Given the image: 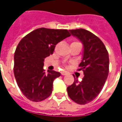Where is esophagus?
Segmentation results:
<instances>
[{
	"label": "esophagus",
	"instance_id": "esophagus-1",
	"mask_svg": "<svg viewBox=\"0 0 122 122\" xmlns=\"http://www.w3.org/2000/svg\"><path fill=\"white\" fill-rule=\"evenodd\" d=\"M61 73V74H62V75H66V74H67V72H66V71H62Z\"/></svg>",
	"mask_w": 122,
	"mask_h": 122
}]
</instances>
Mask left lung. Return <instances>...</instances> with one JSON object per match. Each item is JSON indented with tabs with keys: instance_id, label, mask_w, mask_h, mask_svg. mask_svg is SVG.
Listing matches in <instances>:
<instances>
[{
	"instance_id": "8db88e82",
	"label": "left lung",
	"mask_w": 122,
	"mask_h": 122,
	"mask_svg": "<svg viewBox=\"0 0 122 122\" xmlns=\"http://www.w3.org/2000/svg\"><path fill=\"white\" fill-rule=\"evenodd\" d=\"M69 31L84 46L83 57L78 71L82 70L84 76L81 82L74 78L73 84L67 87V93L73 101L85 105L99 94L107 79L108 53L102 41L90 31L84 29Z\"/></svg>"
}]
</instances>
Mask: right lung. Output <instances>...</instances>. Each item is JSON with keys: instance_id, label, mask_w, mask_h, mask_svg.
I'll return each instance as SVG.
<instances>
[{"instance_id": "1", "label": "right lung", "mask_w": 122, "mask_h": 122, "mask_svg": "<svg viewBox=\"0 0 122 122\" xmlns=\"http://www.w3.org/2000/svg\"><path fill=\"white\" fill-rule=\"evenodd\" d=\"M71 35L66 29L39 28L18 44L14 53V72L22 93L28 99L38 102L50 97L54 80L60 72L43 69L44 59L53 54L56 45Z\"/></svg>"}]
</instances>
